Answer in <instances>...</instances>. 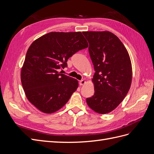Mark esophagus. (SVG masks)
<instances>
[{"label":"esophagus","mask_w":154,"mask_h":154,"mask_svg":"<svg viewBox=\"0 0 154 154\" xmlns=\"http://www.w3.org/2000/svg\"><path fill=\"white\" fill-rule=\"evenodd\" d=\"M79 84H80V86H82L83 85H85V81L83 80H80V82H79Z\"/></svg>","instance_id":"obj_1"}]
</instances>
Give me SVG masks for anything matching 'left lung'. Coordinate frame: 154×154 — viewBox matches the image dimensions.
Segmentation results:
<instances>
[{
  "label": "left lung",
  "instance_id": "left-lung-1",
  "mask_svg": "<svg viewBox=\"0 0 154 154\" xmlns=\"http://www.w3.org/2000/svg\"><path fill=\"white\" fill-rule=\"evenodd\" d=\"M82 32L89 44L88 51L96 71L92 79L94 94L87 98V103L97 113H109L122 103L131 85L132 68L129 54L112 32Z\"/></svg>",
  "mask_w": 154,
  "mask_h": 154
}]
</instances>
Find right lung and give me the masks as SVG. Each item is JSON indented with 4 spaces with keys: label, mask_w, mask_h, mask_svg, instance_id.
Returning <instances> with one entry per match:
<instances>
[{
    "label": "right lung",
    "mask_w": 154,
    "mask_h": 154,
    "mask_svg": "<svg viewBox=\"0 0 154 154\" xmlns=\"http://www.w3.org/2000/svg\"><path fill=\"white\" fill-rule=\"evenodd\" d=\"M81 32H51L32 42L27 51L20 78L31 103L45 114L58 111L78 87L77 80L60 74L67 60L88 48Z\"/></svg>",
    "instance_id": "add662e5"
}]
</instances>
